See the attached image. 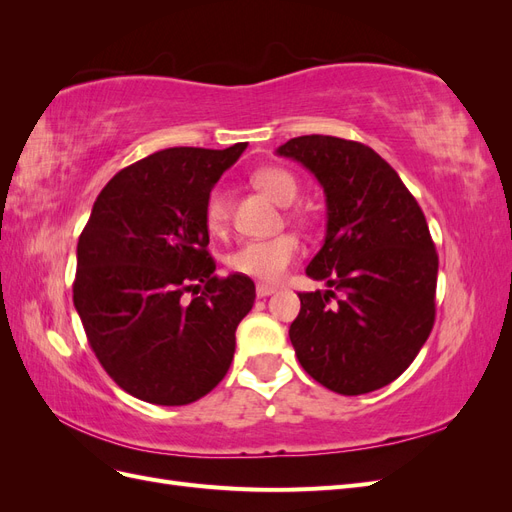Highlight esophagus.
<instances>
[{
    "mask_svg": "<svg viewBox=\"0 0 512 512\" xmlns=\"http://www.w3.org/2000/svg\"><path fill=\"white\" fill-rule=\"evenodd\" d=\"M277 288L275 286H269V284H258L256 286V294L260 299H265V297H269V294H273Z\"/></svg>",
    "mask_w": 512,
    "mask_h": 512,
    "instance_id": "1",
    "label": "esophagus"
}]
</instances>
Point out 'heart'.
I'll use <instances>...</instances> for the list:
<instances>
[{
  "label": "heart",
  "mask_w": 512,
  "mask_h": 512,
  "mask_svg": "<svg viewBox=\"0 0 512 512\" xmlns=\"http://www.w3.org/2000/svg\"><path fill=\"white\" fill-rule=\"evenodd\" d=\"M254 185L271 196L275 203L292 205L299 196V181L290 170L280 166L258 168L252 175ZM205 226L213 235H220L230 222V198L224 188H213L205 200ZM301 252V241L292 232H280L269 239L243 241L228 254V267L260 282H280L294 258Z\"/></svg>",
  "instance_id": "obj_1"
}]
</instances>
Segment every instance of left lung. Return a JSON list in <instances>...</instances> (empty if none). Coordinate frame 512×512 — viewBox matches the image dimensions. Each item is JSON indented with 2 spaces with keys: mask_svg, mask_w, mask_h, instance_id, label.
<instances>
[{
  "mask_svg": "<svg viewBox=\"0 0 512 512\" xmlns=\"http://www.w3.org/2000/svg\"><path fill=\"white\" fill-rule=\"evenodd\" d=\"M312 170L327 194V237L299 292L290 342L301 367L339 395L391 384L436 320L438 254L425 215L393 166L356 141L309 134L277 149Z\"/></svg>",
  "mask_w": 512,
  "mask_h": 512,
  "instance_id": "8db88e82",
  "label": "left lung"
}]
</instances>
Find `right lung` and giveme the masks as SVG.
I'll return each instance as SVG.
<instances>
[{"label":"right lung","mask_w":512,"mask_h":512,"mask_svg":"<svg viewBox=\"0 0 512 512\" xmlns=\"http://www.w3.org/2000/svg\"><path fill=\"white\" fill-rule=\"evenodd\" d=\"M247 145L170 147L104 185L76 245L74 307L123 391L185 406L222 382L250 312V277L215 275L205 200Z\"/></svg>","instance_id":"1"}]
</instances>
